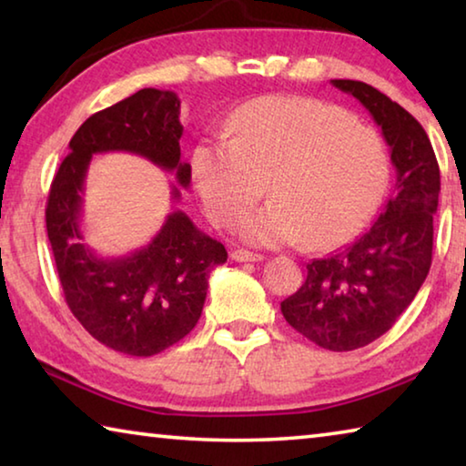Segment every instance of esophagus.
Instances as JSON below:
<instances>
[{
  "label": "esophagus",
  "mask_w": 466,
  "mask_h": 466,
  "mask_svg": "<svg viewBox=\"0 0 466 466\" xmlns=\"http://www.w3.org/2000/svg\"><path fill=\"white\" fill-rule=\"evenodd\" d=\"M230 257H232V261H236V263H258V261H263V255H258V252L244 250V248L232 250Z\"/></svg>",
  "instance_id": "34e87169"
}]
</instances>
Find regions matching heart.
Wrapping results in <instances>:
<instances>
[{
	"mask_svg": "<svg viewBox=\"0 0 466 466\" xmlns=\"http://www.w3.org/2000/svg\"><path fill=\"white\" fill-rule=\"evenodd\" d=\"M228 139H203L191 157L197 195L211 222L234 226L267 191L273 199L240 222L252 244L351 240L376 214L390 180L378 131L329 102L265 96L228 123Z\"/></svg>",
	"mask_w": 466,
	"mask_h": 466,
	"instance_id": "1",
	"label": "heart"
}]
</instances>
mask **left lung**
I'll use <instances>...</instances> for the list:
<instances>
[{"instance_id": "left-lung-1", "label": "left lung", "mask_w": 466, "mask_h": 466, "mask_svg": "<svg viewBox=\"0 0 466 466\" xmlns=\"http://www.w3.org/2000/svg\"><path fill=\"white\" fill-rule=\"evenodd\" d=\"M333 86L358 98L382 129L397 183L364 236L306 265V281L283 299L281 314L319 347L353 351L382 337L428 278L440 168L428 133L411 113L364 82Z\"/></svg>"}]
</instances>
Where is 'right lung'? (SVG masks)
<instances>
[{
	"label": "right lung",
	"instance_id": "1",
	"mask_svg": "<svg viewBox=\"0 0 466 466\" xmlns=\"http://www.w3.org/2000/svg\"><path fill=\"white\" fill-rule=\"evenodd\" d=\"M178 116L177 94L156 88L94 113L69 141L46 199V234L69 310L96 341L127 356H156L191 333L209 273L228 252L183 211H172L147 247L119 258L98 257L82 242L84 178L94 154L131 152L175 172L187 188L191 164L180 162ZM178 197L172 187V199Z\"/></svg>",
	"mask_w": 466,
	"mask_h": 466
}]
</instances>
